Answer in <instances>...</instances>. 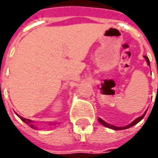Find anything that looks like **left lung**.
I'll return each mask as SVG.
<instances>
[{
    "instance_id": "1",
    "label": "left lung",
    "mask_w": 158,
    "mask_h": 158,
    "mask_svg": "<svg viewBox=\"0 0 158 158\" xmlns=\"http://www.w3.org/2000/svg\"><path fill=\"white\" fill-rule=\"evenodd\" d=\"M144 57V59L146 60V61H147V63H148V65H150V63H149V58L147 57V56H143ZM146 112H147V111L143 113L142 116H140V117H138L137 118H135L133 122H131L130 124L129 125H127V126H125V127H116V126H114V125H111L109 124V123H106V121H104L103 119L101 118H98V120L100 122L101 124L103 125V126H105V127H108V128H111V129H113V130H122V129H127V128H129V127H133V126H135V125H136L138 122H140L142 119H143V118H144V116H145V114H146Z\"/></svg>"
}]
</instances>
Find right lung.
Returning a JSON list of instances; mask_svg holds the SVG:
<instances>
[{"mask_svg":"<svg viewBox=\"0 0 158 158\" xmlns=\"http://www.w3.org/2000/svg\"><path fill=\"white\" fill-rule=\"evenodd\" d=\"M17 115H18V114H17ZM18 117L21 118L22 120H23L24 123H26L27 125H29V126H30L31 128H33V129H37V127H35V125L33 124V121H32V120H31V119H28V118H23V117L19 116V115H18ZM53 124H56V122H55V123H53Z\"/></svg>","mask_w":158,"mask_h":158,"instance_id":"right-lung-1","label":"right lung"}]
</instances>
